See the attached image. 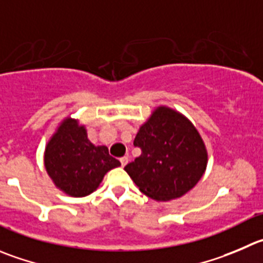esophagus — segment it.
<instances>
[{"label": "esophagus", "instance_id": "esophagus-1", "mask_svg": "<svg viewBox=\"0 0 263 263\" xmlns=\"http://www.w3.org/2000/svg\"><path fill=\"white\" fill-rule=\"evenodd\" d=\"M127 161H129V159H127V157H121V159H120V162H121L122 166H125V165L127 164Z\"/></svg>", "mask_w": 263, "mask_h": 263}]
</instances>
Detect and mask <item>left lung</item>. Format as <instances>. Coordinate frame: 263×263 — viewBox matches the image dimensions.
Returning <instances> with one entry per match:
<instances>
[{
	"label": "left lung",
	"mask_w": 263,
	"mask_h": 263,
	"mask_svg": "<svg viewBox=\"0 0 263 263\" xmlns=\"http://www.w3.org/2000/svg\"><path fill=\"white\" fill-rule=\"evenodd\" d=\"M134 146L141 156L125 166L139 191L156 201L179 199L204 176L208 151L184 115L159 106L139 126Z\"/></svg>",
	"instance_id": "obj_1"
}]
</instances>
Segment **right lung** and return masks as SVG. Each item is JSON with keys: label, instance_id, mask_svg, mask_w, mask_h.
Masks as SVG:
<instances>
[{"label": "right lung", "instance_id": "obj_1", "mask_svg": "<svg viewBox=\"0 0 263 263\" xmlns=\"http://www.w3.org/2000/svg\"><path fill=\"white\" fill-rule=\"evenodd\" d=\"M44 165L57 189L68 196L84 197L96 191L104 176L121 164L106 146H96L87 139L86 127L80 120L67 116L45 146Z\"/></svg>", "mask_w": 263, "mask_h": 263}]
</instances>
